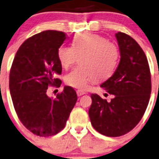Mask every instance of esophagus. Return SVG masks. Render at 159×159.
I'll return each mask as SVG.
<instances>
[{"mask_svg": "<svg viewBox=\"0 0 159 159\" xmlns=\"http://www.w3.org/2000/svg\"><path fill=\"white\" fill-rule=\"evenodd\" d=\"M86 94V92L85 91H82V90H77V96H82V95H83V94Z\"/></svg>", "mask_w": 159, "mask_h": 159, "instance_id": "esophagus-1", "label": "esophagus"}]
</instances>
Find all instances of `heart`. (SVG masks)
Instances as JSON below:
<instances>
[{
    "mask_svg": "<svg viewBox=\"0 0 159 159\" xmlns=\"http://www.w3.org/2000/svg\"><path fill=\"white\" fill-rule=\"evenodd\" d=\"M57 57L64 69H68L79 58L80 66L65 76V83L84 90L90 82L105 80L112 75L120 59L118 47L98 34L82 33L73 40V47L62 45Z\"/></svg>",
    "mask_w": 159,
    "mask_h": 159,
    "instance_id": "heart-1",
    "label": "heart"
}]
</instances>
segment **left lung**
<instances>
[{"label": "left lung", "mask_w": 159, "mask_h": 159, "mask_svg": "<svg viewBox=\"0 0 159 159\" xmlns=\"http://www.w3.org/2000/svg\"><path fill=\"white\" fill-rule=\"evenodd\" d=\"M120 61L115 73L101 87L113 94L107 102L91 94L89 109L91 125L96 131L107 137H120L130 132L140 122L151 94V76L147 58L131 36L118 32Z\"/></svg>", "instance_id": "1"}]
</instances>
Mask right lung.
Wrapping results in <instances>:
<instances>
[{
  "mask_svg": "<svg viewBox=\"0 0 159 159\" xmlns=\"http://www.w3.org/2000/svg\"><path fill=\"white\" fill-rule=\"evenodd\" d=\"M66 34L44 30L24 41L16 53L10 73L9 90L22 125L39 137L56 135L65 128L77 100L74 89L65 86L55 98L47 95L49 86L60 87L62 67L57 51Z\"/></svg>",
  "mask_w": 159,
  "mask_h": 159,
  "instance_id": "1",
  "label": "right lung"
}]
</instances>
